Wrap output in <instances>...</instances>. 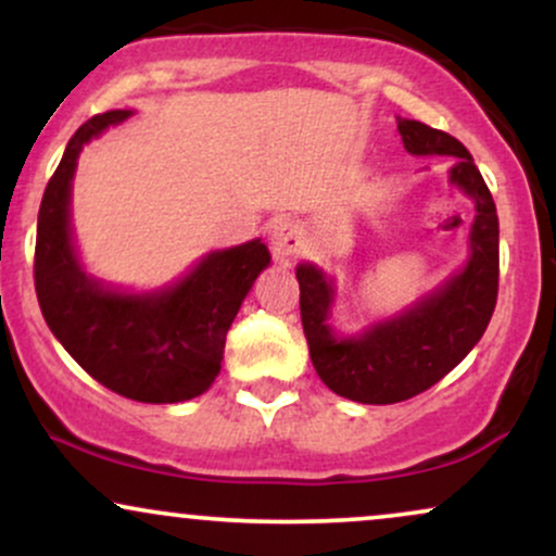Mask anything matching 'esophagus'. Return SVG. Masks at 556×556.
<instances>
[{"label": "esophagus", "instance_id": "esophagus-1", "mask_svg": "<svg viewBox=\"0 0 556 556\" xmlns=\"http://www.w3.org/2000/svg\"><path fill=\"white\" fill-rule=\"evenodd\" d=\"M303 245V227L295 219L277 222L271 229V251L279 261H290Z\"/></svg>", "mask_w": 556, "mask_h": 556}]
</instances>
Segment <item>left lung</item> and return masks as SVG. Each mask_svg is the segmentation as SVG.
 Returning a JSON list of instances; mask_svg holds the SVG:
<instances>
[{
  "instance_id": "8db88e82",
  "label": "left lung",
  "mask_w": 556,
  "mask_h": 556,
  "mask_svg": "<svg viewBox=\"0 0 556 556\" xmlns=\"http://www.w3.org/2000/svg\"><path fill=\"white\" fill-rule=\"evenodd\" d=\"M402 143L416 156H455L450 182L473 198L470 256L460 274L410 311L374 324L361 337L329 327L334 285L314 264L298 266L300 318L316 374L331 392L363 405H392L444 379L486 331L500 290V219L473 156L450 132L400 119Z\"/></svg>"
}]
</instances>
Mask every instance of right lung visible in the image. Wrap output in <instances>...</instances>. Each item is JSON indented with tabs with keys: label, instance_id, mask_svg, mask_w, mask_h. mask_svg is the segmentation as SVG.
<instances>
[{
	"label": "right lung",
	"instance_id": "add662e5",
	"mask_svg": "<svg viewBox=\"0 0 556 556\" xmlns=\"http://www.w3.org/2000/svg\"><path fill=\"white\" fill-rule=\"evenodd\" d=\"M132 112L112 110L83 123L38 208L34 279L41 314L62 348L99 384L136 402H185L214 384L227 329L261 271V240L214 251L180 282L130 295L83 271L70 232V188L88 140Z\"/></svg>",
	"mask_w": 556,
	"mask_h": 556
}]
</instances>
